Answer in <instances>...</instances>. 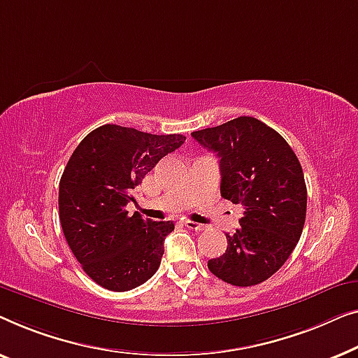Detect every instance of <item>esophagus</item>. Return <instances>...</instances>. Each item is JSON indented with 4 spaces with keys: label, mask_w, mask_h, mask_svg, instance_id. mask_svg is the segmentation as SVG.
<instances>
[{
    "label": "esophagus",
    "mask_w": 358,
    "mask_h": 358,
    "mask_svg": "<svg viewBox=\"0 0 358 358\" xmlns=\"http://www.w3.org/2000/svg\"><path fill=\"white\" fill-rule=\"evenodd\" d=\"M183 225H185L186 229H189V230H198V231L204 230V225H201V224H196V222H193V220H185Z\"/></svg>",
    "instance_id": "34e87169"
}]
</instances>
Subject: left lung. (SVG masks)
<instances>
[{
	"label": "left lung",
	"instance_id": "obj_1",
	"mask_svg": "<svg viewBox=\"0 0 358 358\" xmlns=\"http://www.w3.org/2000/svg\"><path fill=\"white\" fill-rule=\"evenodd\" d=\"M191 136L220 159V194L238 204L240 229L227 250L209 259L214 275L236 287L269 279L299 243L306 185L296 155L282 136L253 117H238Z\"/></svg>",
	"mask_w": 358,
	"mask_h": 358
}]
</instances>
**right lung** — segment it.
Masks as SVG:
<instances>
[{"instance_id":"right-lung-1","label":"right lung","mask_w":358,"mask_h":358,"mask_svg":"<svg viewBox=\"0 0 358 358\" xmlns=\"http://www.w3.org/2000/svg\"><path fill=\"white\" fill-rule=\"evenodd\" d=\"M185 139L103 124L68 160L59 180V222L85 274L103 289L131 290L159 269L173 222L129 215L124 208L145 175Z\"/></svg>"}]
</instances>
